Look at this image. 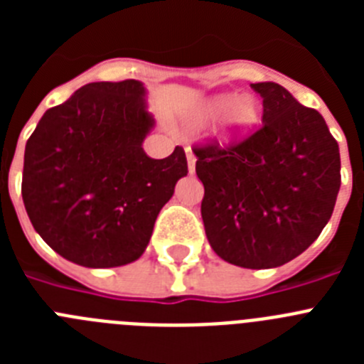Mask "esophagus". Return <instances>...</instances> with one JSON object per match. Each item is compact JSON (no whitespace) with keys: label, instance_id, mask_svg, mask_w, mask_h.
<instances>
[{"label":"esophagus","instance_id":"obj_1","mask_svg":"<svg viewBox=\"0 0 364 364\" xmlns=\"http://www.w3.org/2000/svg\"><path fill=\"white\" fill-rule=\"evenodd\" d=\"M186 156H188V171H189V175H193V173H195V164H197V156L193 154L191 147H186Z\"/></svg>","mask_w":364,"mask_h":364}]
</instances>
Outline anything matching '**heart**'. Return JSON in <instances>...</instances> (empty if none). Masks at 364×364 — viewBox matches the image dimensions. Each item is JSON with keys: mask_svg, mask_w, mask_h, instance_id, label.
<instances>
[{"mask_svg": "<svg viewBox=\"0 0 364 364\" xmlns=\"http://www.w3.org/2000/svg\"><path fill=\"white\" fill-rule=\"evenodd\" d=\"M224 113L220 124V136L224 142H240L252 136L262 122V107L253 96H240L235 100L233 95H220L205 100L197 109L198 120H210Z\"/></svg>", "mask_w": 364, "mask_h": 364, "instance_id": "heart-1", "label": "heart"}]
</instances>
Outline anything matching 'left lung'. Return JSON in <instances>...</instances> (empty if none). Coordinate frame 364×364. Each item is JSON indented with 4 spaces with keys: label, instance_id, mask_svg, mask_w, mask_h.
Listing matches in <instances>:
<instances>
[{
    "label": "left lung",
    "instance_id": "left-lung-1",
    "mask_svg": "<svg viewBox=\"0 0 364 364\" xmlns=\"http://www.w3.org/2000/svg\"><path fill=\"white\" fill-rule=\"evenodd\" d=\"M262 96V127L220 147H195L204 184L200 213L213 252L240 268H277L301 255L333 213L341 188L336 138L315 109L273 82Z\"/></svg>",
    "mask_w": 364,
    "mask_h": 364
}]
</instances>
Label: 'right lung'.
<instances>
[{"label": "right lung", "mask_w": 364, "mask_h": 364, "mask_svg": "<svg viewBox=\"0 0 364 364\" xmlns=\"http://www.w3.org/2000/svg\"><path fill=\"white\" fill-rule=\"evenodd\" d=\"M153 127L138 80L87 83L38 122L21 197L34 230L63 259L117 268L146 252L160 210L188 175L182 147L147 156L142 142Z\"/></svg>", "instance_id": "1"}]
</instances>
